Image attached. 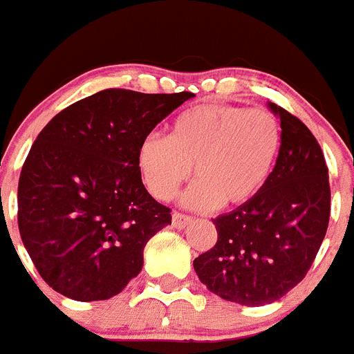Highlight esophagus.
<instances>
[{"mask_svg":"<svg viewBox=\"0 0 354 354\" xmlns=\"http://www.w3.org/2000/svg\"><path fill=\"white\" fill-rule=\"evenodd\" d=\"M189 223H191V218H189V216H185V214H180V212L172 214V227L178 228V230L185 228Z\"/></svg>","mask_w":354,"mask_h":354,"instance_id":"1","label":"esophagus"}]
</instances>
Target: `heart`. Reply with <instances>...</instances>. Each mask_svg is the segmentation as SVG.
Wrapping results in <instances>:
<instances>
[{
	"label": "heart",
	"instance_id": "1",
	"mask_svg": "<svg viewBox=\"0 0 354 354\" xmlns=\"http://www.w3.org/2000/svg\"><path fill=\"white\" fill-rule=\"evenodd\" d=\"M281 126L268 109L230 104H203L172 122L169 136L149 133L142 138L136 165L156 200H171L194 174L182 196L192 210L243 205L259 194L281 153Z\"/></svg>",
	"mask_w": 354,
	"mask_h": 354
}]
</instances>
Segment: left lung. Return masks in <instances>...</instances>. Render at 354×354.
I'll return each instance as SVG.
<instances>
[{
    "label": "left lung",
    "mask_w": 354,
    "mask_h": 354,
    "mask_svg": "<svg viewBox=\"0 0 354 354\" xmlns=\"http://www.w3.org/2000/svg\"><path fill=\"white\" fill-rule=\"evenodd\" d=\"M281 118V153L259 194L214 219L218 243L194 259L210 292L243 306L279 301L313 264L329 223L331 192L319 142L292 113Z\"/></svg>",
    "instance_id": "obj_1"
}]
</instances>
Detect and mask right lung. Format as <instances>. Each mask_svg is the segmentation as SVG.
Instances as JSON below:
<instances>
[{"instance_id": "obj_1", "label": "right lung", "mask_w": 354, "mask_h": 354, "mask_svg": "<svg viewBox=\"0 0 354 354\" xmlns=\"http://www.w3.org/2000/svg\"><path fill=\"white\" fill-rule=\"evenodd\" d=\"M194 93L104 90L37 135L17 185V225L44 283L73 301H106L144 266L171 210L145 191L138 145Z\"/></svg>"}]
</instances>
